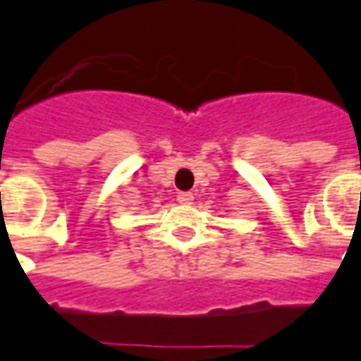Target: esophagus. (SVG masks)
<instances>
[{"label": "esophagus", "mask_w": 361, "mask_h": 361, "mask_svg": "<svg viewBox=\"0 0 361 361\" xmlns=\"http://www.w3.org/2000/svg\"><path fill=\"white\" fill-rule=\"evenodd\" d=\"M192 198H195L192 192H178V195H176V200H178L180 204H190V202H192Z\"/></svg>", "instance_id": "obj_1"}]
</instances>
